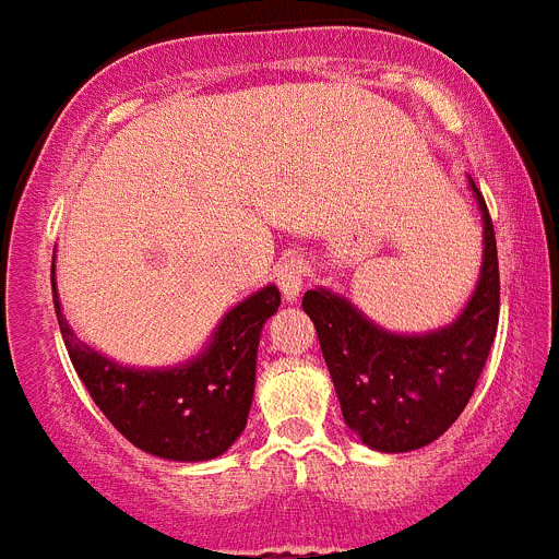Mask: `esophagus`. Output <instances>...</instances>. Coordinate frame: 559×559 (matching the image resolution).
Instances as JSON below:
<instances>
[{
    "label": "esophagus",
    "instance_id": "obj_1",
    "mask_svg": "<svg viewBox=\"0 0 559 559\" xmlns=\"http://www.w3.org/2000/svg\"><path fill=\"white\" fill-rule=\"evenodd\" d=\"M310 276V263L308 257L290 254L285 257L283 263L276 265V285L285 294V299H296L299 290L305 288V280Z\"/></svg>",
    "mask_w": 559,
    "mask_h": 559
}]
</instances>
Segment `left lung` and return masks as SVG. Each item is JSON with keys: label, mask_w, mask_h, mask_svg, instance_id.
Returning <instances> with one entry per match:
<instances>
[{"label": "left lung", "mask_w": 559, "mask_h": 559, "mask_svg": "<svg viewBox=\"0 0 559 559\" xmlns=\"http://www.w3.org/2000/svg\"><path fill=\"white\" fill-rule=\"evenodd\" d=\"M476 199L484 215L481 280L451 328L394 335L330 290L305 294L302 308L319 333L344 423L374 451H417L442 437L481 378L496 341L501 280L490 212L478 190Z\"/></svg>", "instance_id": "left-lung-1"}]
</instances>
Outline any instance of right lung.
<instances>
[{
  "mask_svg": "<svg viewBox=\"0 0 559 559\" xmlns=\"http://www.w3.org/2000/svg\"><path fill=\"white\" fill-rule=\"evenodd\" d=\"M52 299L78 378L128 442L173 462H204L221 456L240 437L254 394L260 330L280 308L274 285L229 310L199 358L159 372L117 367L78 341L61 316L56 276Z\"/></svg>",
  "mask_w": 559,
  "mask_h": 559,
  "instance_id": "1",
  "label": "right lung"
}]
</instances>
